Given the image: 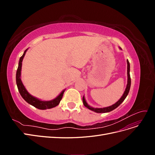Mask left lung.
I'll return each mask as SVG.
<instances>
[{
    "label": "left lung",
    "mask_w": 155,
    "mask_h": 155,
    "mask_svg": "<svg viewBox=\"0 0 155 155\" xmlns=\"http://www.w3.org/2000/svg\"><path fill=\"white\" fill-rule=\"evenodd\" d=\"M127 87L125 88V91L124 93L123 96L121 97L120 99L117 101L116 104H114V105H112L111 106L107 107H104V108H93L92 107H91L90 105H88V104L87 103L85 97H83V104L85 105V107H86L87 108H88V109H90L94 112H97V113H105V112H110L112 110H113L114 109H115L116 108L118 107L121 103H122L124 100L126 98L127 96L128 95L129 90H130V83H131V81H130V64L128 59L127 60Z\"/></svg>",
    "instance_id": "1"
}]
</instances>
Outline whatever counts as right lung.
Instances as JSON below:
<instances>
[{"instance_id":"right-lung-1","label":"right lung","mask_w":155,"mask_h":155,"mask_svg":"<svg viewBox=\"0 0 155 155\" xmlns=\"http://www.w3.org/2000/svg\"><path fill=\"white\" fill-rule=\"evenodd\" d=\"M27 50H28V49H26L25 51L24 54H23V55L21 56L20 59H19V62H18V68L17 70V73H16V83H17V85L18 92H19L20 94L21 95L23 99H24L27 103H28L29 104L36 107L37 109H39L41 110H45V109H51V108L56 107L59 105V104L60 103V101L61 100L62 97L63 96L64 92L65 90H63L60 93V94L58 96L56 97L55 99H54L52 100L41 101V100H39L38 98L34 97L33 96H31L30 94H29V92L26 91V89L24 85L22 84L21 79L22 62L23 58H24Z\"/></svg>"}]
</instances>
